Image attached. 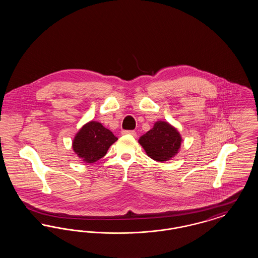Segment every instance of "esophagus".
<instances>
[{"instance_id": "34e87169", "label": "esophagus", "mask_w": 258, "mask_h": 258, "mask_svg": "<svg viewBox=\"0 0 258 258\" xmlns=\"http://www.w3.org/2000/svg\"><path fill=\"white\" fill-rule=\"evenodd\" d=\"M122 135L135 136V135H136V133H135V131H123V132H122Z\"/></svg>"}]
</instances>
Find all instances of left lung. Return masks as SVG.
<instances>
[{
  "instance_id": "obj_1",
  "label": "left lung",
  "mask_w": 258,
  "mask_h": 258,
  "mask_svg": "<svg viewBox=\"0 0 258 258\" xmlns=\"http://www.w3.org/2000/svg\"><path fill=\"white\" fill-rule=\"evenodd\" d=\"M138 142L151 159L163 162L178 154L182 137L170 123L158 121L152 130L139 138Z\"/></svg>"
}]
</instances>
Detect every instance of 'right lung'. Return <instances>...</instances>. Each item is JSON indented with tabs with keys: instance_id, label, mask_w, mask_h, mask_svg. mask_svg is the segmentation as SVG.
<instances>
[{
	"instance_id": "1",
	"label": "right lung",
	"mask_w": 258,
	"mask_h": 258,
	"mask_svg": "<svg viewBox=\"0 0 258 258\" xmlns=\"http://www.w3.org/2000/svg\"><path fill=\"white\" fill-rule=\"evenodd\" d=\"M118 138L108 128L96 121L85 123L73 141L74 153L87 163H93L103 158L111 145Z\"/></svg>"
}]
</instances>
